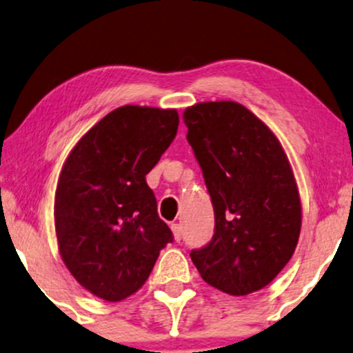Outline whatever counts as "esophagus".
<instances>
[{
	"instance_id": "esophagus-1",
	"label": "esophagus",
	"mask_w": 353,
	"mask_h": 353,
	"mask_svg": "<svg viewBox=\"0 0 353 353\" xmlns=\"http://www.w3.org/2000/svg\"><path fill=\"white\" fill-rule=\"evenodd\" d=\"M172 231H173V238L180 243L183 238V226L180 223H172Z\"/></svg>"
}]
</instances>
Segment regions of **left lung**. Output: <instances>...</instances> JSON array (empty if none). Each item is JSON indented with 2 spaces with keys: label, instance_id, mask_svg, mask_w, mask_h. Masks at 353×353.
I'll use <instances>...</instances> for the list:
<instances>
[{
  "label": "left lung",
  "instance_id": "obj_1",
  "mask_svg": "<svg viewBox=\"0 0 353 353\" xmlns=\"http://www.w3.org/2000/svg\"><path fill=\"white\" fill-rule=\"evenodd\" d=\"M183 120L215 214V233L191 250L192 263L231 296L259 291L286 267L301 234V197L286 152L234 101L194 104Z\"/></svg>",
  "mask_w": 353,
  "mask_h": 353
}]
</instances>
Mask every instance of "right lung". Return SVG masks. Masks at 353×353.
<instances>
[{"mask_svg": "<svg viewBox=\"0 0 353 353\" xmlns=\"http://www.w3.org/2000/svg\"><path fill=\"white\" fill-rule=\"evenodd\" d=\"M178 123L175 109L122 105L80 138L62 167L54 197L59 254L96 297L119 302L137 292L173 241L146 175Z\"/></svg>", "mask_w": 353, "mask_h": 353, "instance_id": "1", "label": "right lung"}]
</instances>
